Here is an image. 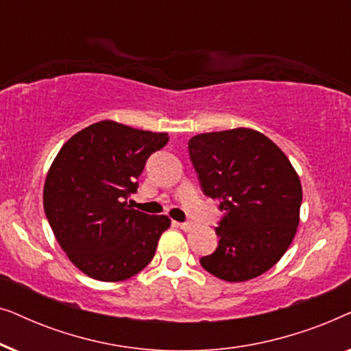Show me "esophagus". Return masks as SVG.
Instances as JSON below:
<instances>
[{
	"instance_id": "34e87169",
	"label": "esophagus",
	"mask_w": 351,
	"mask_h": 351,
	"mask_svg": "<svg viewBox=\"0 0 351 351\" xmlns=\"http://www.w3.org/2000/svg\"><path fill=\"white\" fill-rule=\"evenodd\" d=\"M177 227H180L182 230H184V232H190V230L195 228V225L190 223V222H185V223H177Z\"/></svg>"
}]
</instances>
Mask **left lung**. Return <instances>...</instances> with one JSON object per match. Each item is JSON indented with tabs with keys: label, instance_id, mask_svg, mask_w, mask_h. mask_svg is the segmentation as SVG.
Wrapping results in <instances>:
<instances>
[{
	"label": "left lung",
	"instance_id": "8db88e82",
	"mask_svg": "<svg viewBox=\"0 0 351 351\" xmlns=\"http://www.w3.org/2000/svg\"><path fill=\"white\" fill-rule=\"evenodd\" d=\"M190 158L206 196L225 217L219 246L201 265L228 282L261 276L285 256L300 222L299 174L276 143L249 128L198 134Z\"/></svg>",
	"mask_w": 351,
	"mask_h": 351
}]
</instances>
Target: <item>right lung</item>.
I'll use <instances>...</instances> for the list:
<instances>
[{
    "label": "right lung",
    "mask_w": 351,
    "mask_h": 351,
    "mask_svg": "<svg viewBox=\"0 0 351 351\" xmlns=\"http://www.w3.org/2000/svg\"><path fill=\"white\" fill-rule=\"evenodd\" d=\"M167 141L166 132L105 119L76 132L57 153L43 204L57 243L84 275L124 281L152 262L171 219L132 209L128 198L148 156Z\"/></svg>",
    "instance_id": "add662e5"
}]
</instances>
